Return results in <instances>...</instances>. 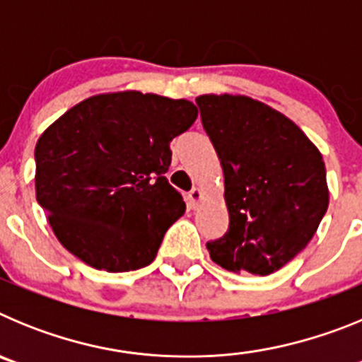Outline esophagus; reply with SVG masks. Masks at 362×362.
I'll use <instances>...</instances> for the list:
<instances>
[{
	"instance_id": "1",
	"label": "esophagus",
	"mask_w": 362,
	"mask_h": 362,
	"mask_svg": "<svg viewBox=\"0 0 362 362\" xmlns=\"http://www.w3.org/2000/svg\"><path fill=\"white\" fill-rule=\"evenodd\" d=\"M204 199V192L201 190V188H194L192 192H188L187 194V204H188V209L192 210H196L197 206H199L201 201Z\"/></svg>"
}]
</instances>
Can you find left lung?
<instances>
[{"label": "left lung", "mask_w": 362, "mask_h": 362, "mask_svg": "<svg viewBox=\"0 0 362 362\" xmlns=\"http://www.w3.org/2000/svg\"><path fill=\"white\" fill-rule=\"evenodd\" d=\"M225 174L228 232L206 245L214 263L270 276L305 250L328 210L322 153L292 119L239 94L196 98Z\"/></svg>", "instance_id": "8db88e82"}]
</instances>
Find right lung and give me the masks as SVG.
Instances as JSON below:
<instances>
[{
  "label": "right lung",
  "instance_id": "1",
  "mask_svg": "<svg viewBox=\"0 0 362 362\" xmlns=\"http://www.w3.org/2000/svg\"><path fill=\"white\" fill-rule=\"evenodd\" d=\"M196 105L137 90L83 99L36 143V197L57 241L88 267L150 264L187 210L165 174Z\"/></svg>",
  "mask_w": 362,
  "mask_h": 362
}]
</instances>
